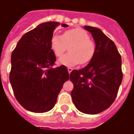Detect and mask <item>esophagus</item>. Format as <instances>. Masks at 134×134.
I'll return each mask as SVG.
<instances>
[{"mask_svg":"<svg viewBox=\"0 0 134 134\" xmlns=\"http://www.w3.org/2000/svg\"><path fill=\"white\" fill-rule=\"evenodd\" d=\"M72 68H71V67H68V71H69V73H71V71H72Z\"/></svg>","mask_w":134,"mask_h":134,"instance_id":"1","label":"esophagus"}]
</instances>
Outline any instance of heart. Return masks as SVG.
<instances>
[{
	"mask_svg": "<svg viewBox=\"0 0 134 134\" xmlns=\"http://www.w3.org/2000/svg\"><path fill=\"white\" fill-rule=\"evenodd\" d=\"M69 47V54L59 59V63L65 66L86 64L93 58L96 51L95 43L90 39V35L82 28L68 30L62 36L54 35L50 41V47L54 54L59 57Z\"/></svg>",
	"mask_w": 134,
	"mask_h": 134,
	"instance_id": "1",
	"label": "heart"
}]
</instances>
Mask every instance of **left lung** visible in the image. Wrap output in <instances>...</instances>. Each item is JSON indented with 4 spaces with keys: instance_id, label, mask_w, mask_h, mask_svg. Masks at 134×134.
I'll use <instances>...</instances> for the list:
<instances>
[{
    "instance_id": "1",
    "label": "left lung",
    "mask_w": 134,
    "mask_h": 134,
    "mask_svg": "<svg viewBox=\"0 0 134 134\" xmlns=\"http://www.w3.org/2000/svg\"><path fill=\"white\" fill-rule=\"evenodd\" d=\"M96 45L93 58L85 68L73 70L71 92L77 109L86 114H97L109 108L116 99L123 74L121 57L116 44L100 29L85 26Z\"/></svg>"
}]
</instances>
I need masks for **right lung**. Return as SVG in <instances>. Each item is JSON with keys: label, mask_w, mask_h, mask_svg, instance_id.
Segmentation results:
<instances>
[{"label": "right lung", "mask_w": 134, "mask_h": 134, "mask_svg": "<svg viewBox=\"0 0 134 134\" xmlns=\"http://www.w3.org/2000/svg\"><path fill=\"white\" fill-rule=\"evenodd\" d=\"M57 21L40 24L18 41L11 55L9 81L18 103L34 113L51 110L69 74L63 65L53 68L56 57L50 47ZM63 27L67 24H62Z\"/></svg>", "instance_id": "right-lung-1"}]
</instances>
